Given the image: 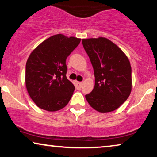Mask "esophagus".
<instances>
[{
	"mask_svg": "<svg viewBox=\"0 0 157 157\" xmlns=\"http://www.w3.org/2000/svg\"><path fill=\"white\" fill-rule=\"evenodd\" d=\"M82 82H75V86L77 89L78 90H80L82 88Z\"/></svg>",
	"mask_w": 157,
	"mask_h": 157,
	"instance_id": "34e87169",
	"label": "esophagus"
}]
</instances>
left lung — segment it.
I'll return each mask as SVG.
<instances>
[{
	"instance_id": "8db88e82",
	"label": "left lung",
	"mask_w": 157,
	"mask_h": 157,
	"mask_svg": "<svg viewBox=\"0 0 157 157\" xmlns=\"http://www.w3.org/2000/svg\"><path fill=\"white\" fill-rule=\"evenodd\" d=\"M94 71L95 86L85 95L92 108L111 112L125 102L132 91V68L123 50L105 37L82 39Z\"/></svg>"
}]
</instances>
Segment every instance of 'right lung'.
I'll return each instance as SVG.
<instances>
[{
  "mask_svg": "<svg viewBox=\"0 0 157 157\" xmlns=\"http://www.w3.org/2000/svg\"><path fill=\"white\" fill-rule=\"evenodd\" d=\"M81 39L53 35L33 50L26 62L25 86L37 107L56 111L66 107L75 86L66 78V59Z\"/></svg>",
  "mask_w": 157,
  "mask_h": 157,
  "instance_id": "1",
  "label": "right lung"
}]
</instances>
